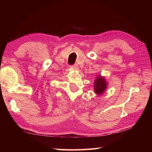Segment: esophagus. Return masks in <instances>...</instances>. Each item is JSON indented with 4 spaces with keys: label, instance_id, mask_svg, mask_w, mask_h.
<instances>
[{
    "label": "esophagus",
    "instance_id": "esophagus-1",
    "mask_svg": "<svg viewBox=\"0 0 152 152\" xmlns=\"http://www.w3.org/2000/svg\"><path fill=\"white\" fill-rule=\"evenodd\" d=\"M71 68H72L73 70H78V66L77 64H74V65L71 66Z\"/></svg>",
    "mask_w": 152,
    "mask_h": 152
}]
</instances>
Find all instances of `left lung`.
Returning <instances> with one entry per match:
<instances>
[{"label": "left lung", "mask_w": 152, "mask_h": 152, "mask_svg": "<svg viewBox=\"0 0 152 152\" xmlns=\"http://www.w3.org/2000/svg\"><path fill=\"white\" fill-rule=\"evenodd\" d=\"M94 91L97 95H101L107 88V81L104 76L97 75L94 82Z\"/></svg>", "instance_id": "obj_1"}]
</instances>
